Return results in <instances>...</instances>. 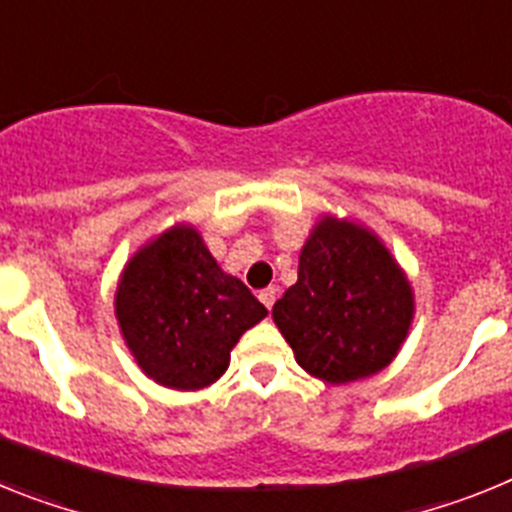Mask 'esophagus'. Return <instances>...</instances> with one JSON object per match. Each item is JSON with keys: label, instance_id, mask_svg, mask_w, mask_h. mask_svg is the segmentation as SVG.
<instances>
[{"label": "esophagus", "instance_id": "34e87169", "mask_svg": "<svg viewBox=\"0 0 512 512\" xmlns=\"http://www.w3.org/2000/svg\"><path fill=\"white\" fill-rule=\"evenodd\" d=\"M259 300L264 302L266 310H271V305H274V300H277V287H266L259 292Z\"/></svg>", "mask_w": 512, "mask_h": 512}]
</instances>
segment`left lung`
<instances>
[{
	"label": "left lung",
	"instance_id": "left-lung-1",
	"mask_svg": "<svg viewBox=\"0 0 512 512\" xmlns=\"http://www.w3.org/2000/svg\"><path fill=\"white\" fill-rule=\"evenodd\" d=\"M271 318L310 377L348 384L395 361L413 325L415 292L372 228L320 215L300 251L297 282Z\"/></svg>",
	"mask_w": 512,
	"mask_h": 512
}]
</instances>
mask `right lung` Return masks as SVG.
<instances>
[{
  "instance_id": "obj_1",
  "label": "right lung",
  "mask_w": 512,
  "mask_h": 512,
  "mask_svg": "<svg viewBox=\"0 0 512 512\" xmlns=\"http://www.w3.org/2000/svg\"><path fill=\"white\" fill-rule=\"evenodd\" d=\"M115 318L140 372L169 390H205L266 307L217 264L192 223H176L133 253L117 279Z\"/></svg>"
}]
</instances>
